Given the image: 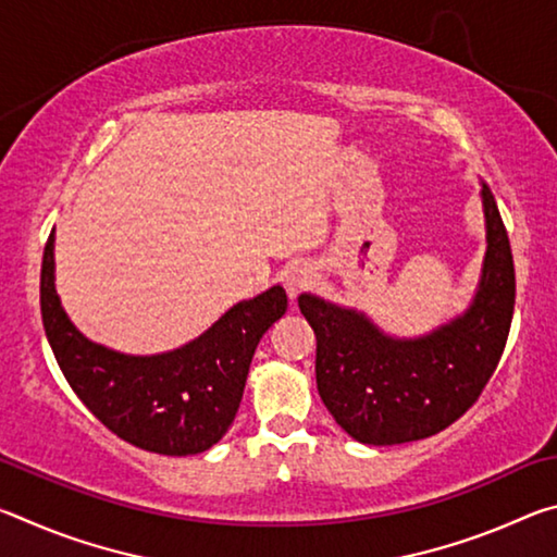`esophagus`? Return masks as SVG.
Instances as JSON below:
<instances>
[{"instance_id": "esophagus-1", "label": "esophagus", "mask_w": 557, "mask_h": 557, "mask_svg": "<svg viewBox=\"0 0 557 557\" xmlns=\"http://www.w3.org/2000/svg\"><path fill=\"white\" fill-rule=\"evenodd\" d=\"M314 282V270L309 265H292L285 272V287L287 295L295 299L301 289H307Z\"/></svg>"}]
</instances>
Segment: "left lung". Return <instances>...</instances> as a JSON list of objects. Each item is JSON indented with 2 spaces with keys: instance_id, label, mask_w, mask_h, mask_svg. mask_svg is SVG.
Returning a JSON list of instances; mask_svg holds the SVG:
<instances>
[{
  "instance_id": "obj_1",
  "label": "left lung",
  "mask_w": 557,
  "mask_h": 557,
  "mask_svg": "<svg viewBox=\"0 0 557 557\" xmlns=\"http://www.w3.org/2000/svg\"><path fill=\"white\" fill-rule=\"evenodd\" d=\"M486 256L469 309L420 338H393L356 309L299 295L317 334V391L363 445H403L459 420L492 379L513 319L511 243L492 188L482 184Z\"/></svg>"
}]
</instances>
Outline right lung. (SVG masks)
<instances>
[{
  "mask_svg": "<svg viewBox=\"0 0 557 557\" xmlns=\"http://www.w3.org/2000/svg\"><path fill=\"white\" fill-rule=\"evenodd\" d=\"M285 312L287 295L277 285L238 301L176 351L117 354L71 324L53 285V233L44 248L41 319L65 381L110 432L157 455H199L228 432L252 354Z\"/></svg>",
  "mask_w": 557,
  "mask_h": 557,
  "instance_id": "right-lung-1",
  "label": "right lung"
}]
</instances>
